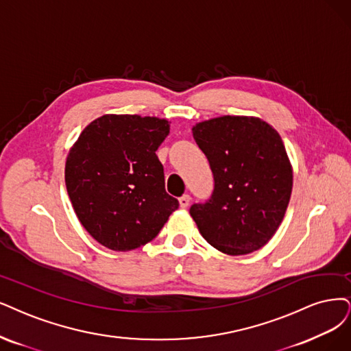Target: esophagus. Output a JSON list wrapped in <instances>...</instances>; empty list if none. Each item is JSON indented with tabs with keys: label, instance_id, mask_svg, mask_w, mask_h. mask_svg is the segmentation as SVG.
I'll use <instances>...</instances> for the list:
<instances>
[{
	"label": "esophagus",
	"instance_id": "34e87169",
	"mask_svg": "<svg viewBox=\"0 0 351 351\" xmlns=\"http://www.w3.org/2000/svg\"><path fill=\"white\" fill-rule=\"evenodd\" d=\"M189 202H191V197L188 195V193H186V195H182V197L179 198V205L182 206V208H186V206L189 205Z\"/></svg>",
	"mask_w": 351,
	"mask_h": 351
}]
</instances>
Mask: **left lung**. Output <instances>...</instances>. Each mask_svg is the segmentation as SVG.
<instances>
[{"mask_svg": "<svg viewBox=\"0 0 351 351\" xmlns=\"http://www.w3.org/2000/svg\"><path fill=\"white\" fill-rule=\"evenodd\" d=\"M192 134L214 175L211 198L189 210L202 237L230 256L263 247L282 223L293 184L279 133L257 117L224 115L193 125Z\"/></svg>", "mask_w": 351, "mask_h": 351, "instance_id": "obj_1", "label": "left lung"}]
</instances>
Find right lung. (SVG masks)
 Listing matches in <instances>:
<instances>
[{
  "label": "right lung",
  "mask_w": 351,
  "mask_h": 351,
  "mask_svg": "<svg viewBox=\"0 0 351 351\" xmlns=\"http://www.w3.org/2000/svg\"><path fill=\"white\" fill-rule=\"evenodd\" d=\"M169 128L158 117L106 114L88 124L69 150L64 182L75 214L110 250L145 245L178 210L156 156Z\"/></svg>",
  "instance_id": "1"
}]
</instances>
